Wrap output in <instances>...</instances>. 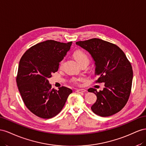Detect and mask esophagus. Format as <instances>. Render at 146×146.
I'll return each instance as SVG.
<instances>
[{"instance_id": "obj_1", "label": "esophagus", "mask_w": 146, "mask_h": 146, "mask_svg": "<svg viewBox=\"0 0 146 146\" xmlns=\"http://www.w3.org/2000/svg\"><path fill=\"white\" fill-rule=\"evenodd\" d=\"M76 92H78V93H80V94H81V93H84V92H86V90H85V89H77L76 90Z\"/></svg>"}]
</instances>
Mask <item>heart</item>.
Here are the masks:
<instances>
[{
	"label": "heart",
	"mask_w": 146,
	"mask_h": 146,
	"mask_svg": "<svg viewBox=\"0 0 146 146\" xmlns=\"http://www.w3.org/2000/svg\"><path fill=\"white\" fill-rule=\"evenodd\" d=\"M74 57L76 59V60L78 62V63L81 65L85 63L89 64V57L84 51H81V50H78V51L74 52ZM64 62V59L62 60L60 62V66H62L63 65ZM83 80H84V78H83L78 77V78H72V80H71V81L73 82L74 84H78L79 82L82 81Z\"/></svg>",
	"instance_id": "1"
}]
</instances>
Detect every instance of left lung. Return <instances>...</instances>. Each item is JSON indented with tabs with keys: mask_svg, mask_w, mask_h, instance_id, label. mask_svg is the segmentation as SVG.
<instances>
[{
	"mask_svg": "<svg viewBox=\"0 0 146 146\" xmlns=\"http://www.w3.org/2000/svg\"><path fill=\"white\" fill-rule=\"evenodd\" d=\"M76 44L88 51L95 61L96 82H104L103 90L90 88L97 95L92 106L95 114L108 117L125 106L131 93L132 66L122 50L117 45L99 38L77 41Z\"/></svg>",
	"mask_w": 146,
	"mask_h": 146,
	"instance_id": "1",
	"label": "left lung"
}]
</instances>
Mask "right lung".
<instances>
[{
  "label": "right lung",
  "instance_id": "1",
  "mask_svg": "<svg viewBox=\"0 0 146 146\" xmlns=\"http://www.w3.org/2000/svg\"><path fill=\"white\" fill-rule=\"evenodd\" d=\"M72 44L46 40L33 46L21 58L16 83L25 105L39 117L50 119L57 115L72 93L64 86L58 90L51 89L48 80L57 72Z\"/></svg>",
  "mask_w": 146,
  "mask_h": 146
}]
</instances>
